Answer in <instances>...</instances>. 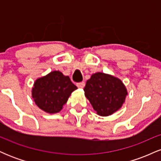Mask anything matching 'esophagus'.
<instances>
[{"mask_svg":"<svg viewBox=\"0 0 161 161\" xmlns=\"http://www.w3.org/2000/svg\"><path fill=\"white\" fill-rule=\"evenodd\" d=\"M85 85H86V83L85 82H79V83H77L76 86L78 88H83L85 87Z\"/></svg>","mask_w":161,"mask_h":161,"instance_id":"1","label":"esophagus"}]
</instances>
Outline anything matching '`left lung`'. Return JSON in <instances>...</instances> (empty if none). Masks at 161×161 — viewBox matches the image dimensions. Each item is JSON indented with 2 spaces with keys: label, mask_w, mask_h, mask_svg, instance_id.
Returning <instances> with one entry per match:
<instances>
[{
  "label": "left lung",
  "mask_w": 161,
  "mask_h": 161,
  "mask_svg": "<svg viewBox=\"0 0 161 161\" xmlns=\"http://www.w3.org/2000/svg\"><path fill=\"white\" fill-rule=\"evenodd\" d=\"M85 96L99 116H108L119 110L128 95L123 82L104 73H94L86 82Z\"/></svg>",
  "instance_id": "8db88e82"
}]
</instances>
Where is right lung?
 I'll return each instance as SVG.
<instances>
[{"instance_id":"add662e5","label":"right lung","mask_w":161,"mask_h":161,"mask_svg":"<svg viewBox=\"0 0 161 161\" xmlns=\"http://www.w3.org/2000/svg\"><path fill=\"white\" fill-rule=\"evenodd\" d=\"M77 87L59 70H54L35 81L32 97L41 110L47 114H57L67 102Z\"/></svg>"}]
</instances>
